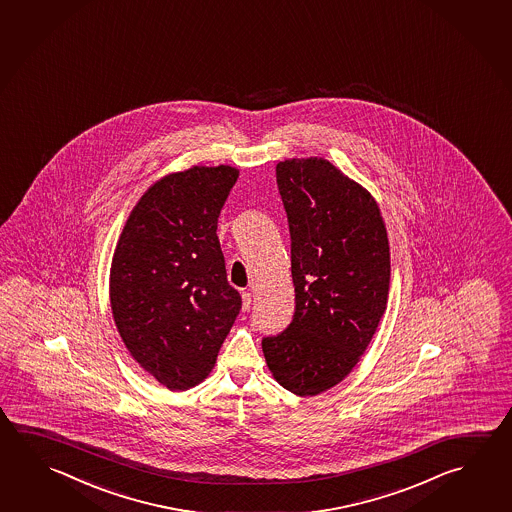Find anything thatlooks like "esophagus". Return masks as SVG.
Listing matches in <instances>:
<instances>
[{"label": "esophagus", "instance_id": "1", "mask_svg": "<svg viewBox=\"0 0 512 512\" xmlns=\"http://www.w3.org/2000/svg\"><path fill=\"white\" fill-rule=\"evenodd\" d=\"M250 307H252V293H248V291H244V293H243V311H250Z\"/></svg>", "mask_w": 512, "mask_h": 512}]
</instances>
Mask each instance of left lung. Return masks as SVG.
Instances as JSON below:
<instances>
[{
  "mask_svg": "<svg viewBox=\"0 0 512 512\" xmlns=\"http://www.w3.org/2000/svg\"><path fill=\"white\" fill-rule=\"evenodd\" d=\"M291 235L295 313L262 338L269 370L296 395L338 385L385 313L390 248L376 201L322 158L277 165Z\"/></svg>",
  "mask_w": 512,
  "mask_h": 512,
  "instance_id": "8db88e82",
  "label": "left lung"
}]
</instances>
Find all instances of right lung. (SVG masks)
Returning a JSON list of instances; mask_svg holds the SVG:
<instances>
[{
	"label": "right lung",
	"instance_id": "obj_1",
	"mask_svg": "<svg viewBox=\"0 0 512 512\" xmlns=\"http://www.w3.org/2000/svg\"><path fill=\"white\" fill-rule=\"evenodd\" d=\"M234 167H192L138 201L111 264L109 296L131 356L171 390L198 385L241 311L226 280L217 219Z\"/></svg>",
	"mask_w": 512,
	"mask_h": 512
}]
</instances>
